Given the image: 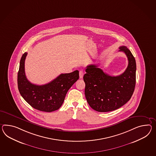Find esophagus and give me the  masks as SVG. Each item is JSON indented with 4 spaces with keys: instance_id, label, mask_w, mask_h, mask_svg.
<instances>
[{
    "instance_id": "obj_1",
    "label": "esophagus",
    "mask_w": 156,
    "mask_h": 156,
    "mask_svg": "<svg viewBox=\"0 0 156 156\" xmlns=\"http://www.w3.org/2000/svg\"><path fill=\"white\" fill-rule=\"evenodd\" d=\"M79 74H80V79H82L84 73L83 72L82 70H80V73H79Z\"/></svg>"
}]
</instances>
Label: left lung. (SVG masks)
Segmentation results:
<instances>
[{
    "instance_id": "8db88e82",
    "label": "left lung",
    "mask_w": 156,
    "mask_h": 156,
    "mask_svg": "<svg viewBox=\"0 0 156 156\" xmlns=\"http://www.w3.org/2000/svg\"><path fill=\"white\" fill-rule=\"evenodd\" d=\"M119 51L127 56L129 64L125 71L118 76H110L96 65L87 66L84 75V94L89 105L99 112L117 109L131 99L136 84V65L135 57L126 46Z\"/></svg>"
}]
</instances>
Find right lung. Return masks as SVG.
<instances>
[{
  "instance_id": "right-lung-1",
  "label": "right lung",
  "mask_w": 156,
  "mask_h": 156,
  "mask_svg": "<svg viewBox=\"0 0 156 156\" xmlns=\"http://www.w3.org/2000/svg\"><path fill=\"white\" fill-rule=\"evenodd\" d=\"M27 53L23 55L20 62L17 83L20 93L30 105L42 112H51L58 109L64 103L66 93L79 79V71L61 74L44 85L31 83L25 73V60Z\"/></svg>"
}]
</instances>
